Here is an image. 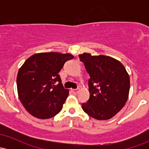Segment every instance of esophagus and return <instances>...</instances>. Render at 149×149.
<instances>
[{
  "label": "esophagus",
  "instance_id": "34e87169",
  "mask_svg": "<svg viewBox=\"0 0 149 149\" xmlns=\"http://www.w3.org/2000/svg\"><path fill=\"white\" fill-rule=\"evenodd\" d=\"M80 89L79 88H77V89H71V91L73 94H78V92H79Z\"/></svg>",
  "mask_w": 149,
  "mask_h": 149
}]
</instances>
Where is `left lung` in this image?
<instances>
[{
    "label": "left lung",
    "mask_w": 149,
    "mask_h": 149,
    "mask_svg": "<svg viewBox=\"0 0 149 149\" xmlns=\"http://www.w3.org/2000/svg\"><path fill=\"white\" fill-rule=\"evenodd\" d=\"M84 63L88 80L90 98L82 104V109L100 120H109L118 113L127 102L130 81L124 66L117 59L105 55L79 54Z\"/></svg>",
    "instance_id": "obj_1"
}]
</instances>
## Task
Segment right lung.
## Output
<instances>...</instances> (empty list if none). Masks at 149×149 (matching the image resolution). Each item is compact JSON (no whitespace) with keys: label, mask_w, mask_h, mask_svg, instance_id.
<instances>
[{"label":"right lung","mask_w":149,"mask_h":149,"mask_svg":"<svg viewBox=\"0 0 149 149\" xmlns=\"http://www.w3.org/2000/svg\"><path fill=\"white\" fill-rule=\"evenodd\" d=\"M73 57L69 53H36L20 67L17 77L18 96L31 115L47 119L60 112L69 91L61 84L59 72Z\"/></svg>","instance_id":"right-lung-1"}]
</instances>
